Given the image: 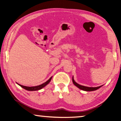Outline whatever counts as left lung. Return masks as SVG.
Instances as JSON below:
<instances>
[{
	"mask_svg": "<svg viewBox=\"0 0 121 121\" xmlns=\"http://www.w3.org/2000/svg\"><path fill=\"white\" fill-rule=\"evenodd\" d=\"M72 82H73V84L75 85L78 88H79L80 89H82V91H96V90L99 89V88H100L102 86H100L96 87H86V86H84L80 85L77 83L75 81H74L73 79V77H72Z\"/></svg>",
	"mask_w": 121,
	"mask_h": 121,
	"instance_id": "obj_1",
	"label": "left lung"
}]
</instances>
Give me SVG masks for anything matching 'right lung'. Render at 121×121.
Returning <instances> with one entry per match:
<instances>
[{"mask_svg":"<svg viewBox=\"0 0 121 121\" xmlns=\"http://www.w3.org/2000/svg\"><path fill=\"white\" fill-rule=\"evenodd\" d=\"M52 77H51V78H50L49 80L48 81H47L45 82L42 83V84H41L40 85H39V86H33V87H28V86H23V85H21L20 84H19V83H17V84H18L19 86H20L21 87H22L23 88L25 89L26 90H27V91H39V90H40L42 88H43L45 86H46L48 83H49L50 82H51V80L52 79Z\"/></svg>","mask_w":121,"mask_h":121,"instance_id":"add662e5","label":"right lung"}]
</instances>
